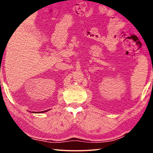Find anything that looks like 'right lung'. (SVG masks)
I'll use <instances>...</instances> for the list:
<instances>
[{
  "label": "right lung",
  "instance_id": "add662e5",
  "mask_svg": "<svg viewBox=\"0 0 153 153\" xmlns=\"http://www.w3.org/2000/svg\"><path fill=\"white\" fill-rule=\"evenodd\" d=\"M47 111H48V110H47V111H39V112H38V113H44V112H47ZM32 113H35V112H34V111H31Z\"/></svg>",
  "mask_w": 153,
  "mask_h": 153
}]
</instances>
